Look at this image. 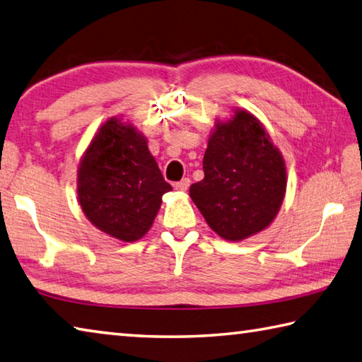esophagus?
<instances>
[{"mask_svg": "<svg viewBox=\"0 0 362 362\" xmlns=\"http://www.w3.org/2000/svg\"><path fill=\"white\" fill-rule=\"evenodd\" d=\"M189 183H192V182H189V179H187V177H185V179H182L180 182H175L174 188L179 189V192H185V189H188Z\"/></svg>", "mask_w": 362, "mask_h": 362, "instance_id": "obj_1", "label": "esophagus"}]
</instances>
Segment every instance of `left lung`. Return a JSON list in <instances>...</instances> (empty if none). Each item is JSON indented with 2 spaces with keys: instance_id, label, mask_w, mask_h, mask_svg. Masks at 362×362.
<instances>
[{
  "instance_id": "left-lung-1",
  "label": "left lung",
  "mask_w": 362,
  "mask_h": 362,
  "mask_svg": "<svg viewBox=\"0 0 362 362\" xmlns=\"http://www.w3.org/2000/svg\"><path fill=\"white\" fill-rule=\"evenodd\" d=\"M202 169L189 196L216 234L242 240L271 225L285 198L286 169L258 118L238 109L233 120L216 123Z\"/></svg>"
}]
</instances>
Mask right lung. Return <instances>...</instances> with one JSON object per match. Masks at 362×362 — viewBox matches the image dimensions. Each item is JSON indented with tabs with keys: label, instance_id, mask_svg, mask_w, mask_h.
<instances>
[{
	"label": "right lung",
	"instance_id": "1",
	"mask_svg": "<svg viewBox=\"0 0 362 362\" xmlns=\"http://www.w3.org/2000/svg\"><path fill=\"white\" fill-rule=\"evenodd\" d=\"M170 189L146 137L115 117L98 131L77 173L78 204L85 216L123 242H134L148 231L163 194Z\"/></svg>",
	"mask_w": 362,
	"mask_h": 362
}]
</instances>
